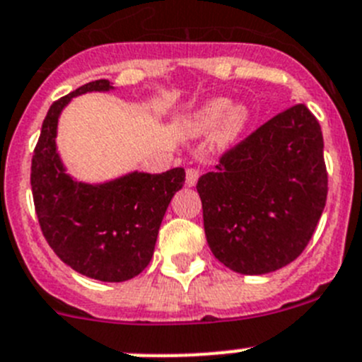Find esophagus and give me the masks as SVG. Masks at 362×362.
<instances>
[{"label":"esophagus","instance_id":"1","mask_svg":"<svg viewBox=\"0 0 362 362\" xmlns=\"http://www.w3.org/2000/svg\"><path fill=\"white\" fill-rule=\"evenodd\" d=\"M199 179V170L197 168H187V185L188 187H194Z\"/></svg>","mask_w":362,"mask_h":362}]
</instances>
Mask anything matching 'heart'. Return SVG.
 <instances>
[{"instance_id":"heart-1","label":"heart","mask_w":362,"mask_h":362,"mask_svg":"<svg viewBox=\"0 0 362 362\" xmlns=\"http://www.w3.org/2000/svg\"><path fill=\"white\" fill-rule=\"evenodd\" d=\"M250 120V112L244 105H231L226 98H214L206 102L183 120V131L188 136L206 134L214 131V141L218 147H228L242 134Z\"/></svg>"}]
</instances>
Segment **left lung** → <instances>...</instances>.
<instances>
[{
    "label": "left lung",
    "mask_w": 362,
    "mask_h": 362,
    "mask_svg": "<svg viewBox=\"0 0 362 362\" xmlns=\"http://www.w3.org/2000/svg\"><path fill=\"white\" fill-rule=\"evenodd\" d=\"M204 233L218 262L265 274L296 260L317 226L328 194L323 134L298 104L226 151L201 175Z\"/></svg>",
    "instance_id": "8db88e82"
}]
</instances>
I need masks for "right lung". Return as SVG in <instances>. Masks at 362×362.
Listing matches in <instances>:
<instances>
[{
  "instance_id": "obj_1",
  "label": "right lung",
  "mask_w": 362,
  "mask_h": 362,
  "mask_svg": "<svg viewBox=\"0 0 362 362\" xmlns=\"http://www.w3.org/2000/svg\"><path fill=\"white\" fill-rule=\"evenodd\" d=\"M109 89L102 78L49 105L32 156L30 185L39 226L55 255L88 278L125 281L151 262L165 211L185 185V168L132 172L104 185L78 183L66 174L55 147L61 111L77 95Z\"/></svg>"
}]
</instances>
